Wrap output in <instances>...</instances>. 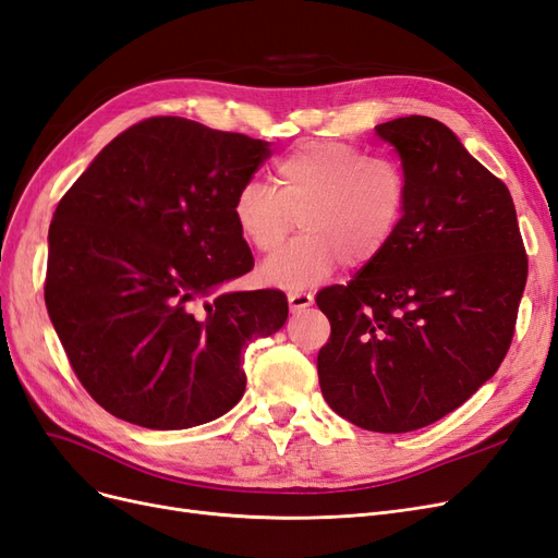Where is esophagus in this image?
Returning a JSON list of instances; mask_svg holds the SVG:
<instances>
[{
	"mask_svg": "<svg viewBox=\"0 0 558 558\" xmlns=\"http://www.w3.org/2000/svg\"><path fill=\"white\" fill-rule=\"evenodd\" d=\"M287 301H290V311L292 313H301L303 308H308V305H313V294L292 292L290 296H287Z\"/></svg>",
	"mask_w": 558,
	"mask_h": 558,
	"instance_id": "1",
	"label": "esophagus"
}]
</instances>
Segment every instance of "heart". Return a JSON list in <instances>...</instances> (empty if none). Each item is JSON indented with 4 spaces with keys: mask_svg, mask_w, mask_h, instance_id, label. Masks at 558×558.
<instances>
[{
    "mask_svg": "<svg viewBox=\"0 0 558 558\" xmlns=\"http://www.w3.org/2000/svg\"><path fill=\"white\" fill-rule=\"evenodd\" d=\"M278 190L250 178L233 194V222L259 253H274L296 229L305 236L262 266L282 290H305L343 262L359 268L380 257L397 233L408 178L399 161L371 157L338 141L303 143L276 165Z\"/></svg>",
    "mask_w": 558,
    "mask_h": 558,
    "instance_id": "obj_1",
    "label": "heart"
}]
</instances>
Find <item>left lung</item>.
<instances>
[{"instance_id": "obj_1", "label": "left lung", "mask_w": 558, "mask_h": 558, "mask_svg": "<svg viewBox=\"0 0 558 558\" xmlns=\"http://www.w3.org/2000/svg\"><path fill=\"white\" fill-rule=\"evenodd\" d=\"M408 178L391 243L348 284L317 294L331 322L322 397L348 422L405 434L438 422L506 359L529 257L506 183L426 116L383 122Z\"/></svg>"}]
</instances>
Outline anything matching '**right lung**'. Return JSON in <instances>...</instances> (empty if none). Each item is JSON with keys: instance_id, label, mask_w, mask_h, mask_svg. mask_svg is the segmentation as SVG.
<instances>
[{"instance_id": "right-lung-1", "label": "right lung", "mask_w": 558, "mask_h": 558, "mask_svg": "<svg viewBox=\"0 0 558 558\" xmlns=\"http://www.w3.org/2000/svg\"><path fill=\"white\" fill-rule=\"evenodd\" d=\"M268 157L266 141L159 116L116 136L62 196L46 308L81 385L118 420L190 428L241 401L243 350L284 325L287 296L205 299L255 264L231 204Z\"/></svg>"}]
</instances>
